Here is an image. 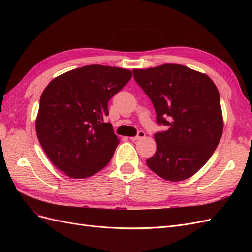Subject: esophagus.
<instances>
[{
    "label": "esophagus",
    "instance_id": "esophagus-1",
    "mask_svg": "<svg viewBox=\"0 0 252 252\" xmlns=\"http://www.w3.org/2000/svg\"><path fill=\"white\" fill-rule=\"evenodd\" d=\"M145 132L144 131H142V130H140L139 132H138V134H136L135 136H130V140H132V141H138V140H140V139H143V138H145Z\"/></svg>",
    "mask_w": 252,
    "mask_h": 252
}]
</instances>
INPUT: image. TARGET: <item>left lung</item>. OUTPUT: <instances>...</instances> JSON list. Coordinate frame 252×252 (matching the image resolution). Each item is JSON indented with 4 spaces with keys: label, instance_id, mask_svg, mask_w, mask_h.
Instances as JSON below:
<instances>
[{
    "label": "left lung",
    "instance_id": "obj_1",
    "mask_svg": "<svg viewBox=\"0 0 252 252\" xmlns=\"http://www.w3.org/2000/svg\"><path fill=\"white\" fill-rule=\"evenodd\" d=\"M133 78L148 95L157 123L168 126L157 132V151L146 164L171 182L199 171L215 152L223 133L220 94L204 73L178 64L133 69Z\"/></svg>",
    "mask_w": 252,
    "mask_h": 252
}]
</instances>
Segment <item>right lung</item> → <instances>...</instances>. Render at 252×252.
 <instances>
[{
    "label": "right lung",
    "instance_id": "obj_1",
    "mask_svg": "<svg viewBox=\"0 0 252 252\" xmlns=\"http://www.w3.org/2000/svg\"><path fill=\"white\" fill-rule=\"evenodd\" d=\"M124 68L88 65L53 79L44 89L35 121L37 139L52 164L84 179L107 165L120 141L105 123L108 101L131 79Z\"/></svg>",
    "mask_w": 252,
    "mask_h": 252
}]
</instances>
